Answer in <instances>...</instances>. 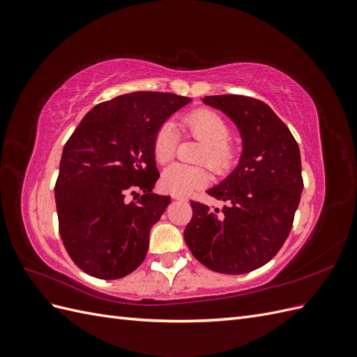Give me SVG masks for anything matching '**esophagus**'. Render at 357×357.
<instances>
[{"label":"esophagus","mask_w":357,"mask_h":357,"mask_svg":"<svg viewBox=\"0 0 357 357\" xmlns=\"http://www.w3.org/2000/svg\"><path fill=\"white\" fill-rule=\"evenodd\" d=\"M172 199H177V201H186V197L177 195V193H172Z\"/></svg>","instance_id":"esophagus-1"}]
</instances>
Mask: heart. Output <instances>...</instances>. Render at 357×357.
Here are the masks:
<instances>
[{
  "instance_id": "1",
  "label": "heart",
  "mask_w": 357,
  "mask_h": 357,
  "mask_svg": "<svg viewBox=\"0 0 357 357\" xmlns=\"http://www.w3.org/2000/svg\"><path fill=\"white\" fill-rule=\"evenodd\" d=\"M183 128L202 143L198 159L219 174L229 169L234 159V146L228 142L231 128L225 119L211 110H198L183 119ZM176 152V128L171 122L162 125L153 139V155L159 164H165ZM210 181V172L204 165L186 167L172 164L162 172L160 186L171 193H186L204 188Z\"/></svg>"
}]
</instances>
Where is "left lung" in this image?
<instances>
[{"instance_id": "8db88e82", "label": "left lung", "mask_w": 357, "mask_h": 357, "mask_svg": "<svg viewBox=\"0 0 357 357\" xmlns=\"http://www.w3.org/2000/svg\"><path fill=\"white\" fill-rule=\"evenodd\" d=\"M236 125L243 139L238 165L207 190L228 207L190 201L185 229L192 255L211 271L245 274L261 268L282 248L294 223L304 181L301 153L289 128L265 102L243 95L204 96Z\"/></svg>"}]
</instances>
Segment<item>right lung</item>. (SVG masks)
Returning a JSON list of instances; mask_svg holds the SVG:
<instances>
[{
  "mask_svg": "<svg viewBox=\"0 0 357 357\" xmlns=\"http://www.w3.org/2000/svg\"><path fill=\"white\" fill-rule=\"evenodd\" d=\"M192 100L132 92L95 105L63 147L55 201L59 234L82 271L116 280L144 261L152 226L171 201L159 178L153 139Z\"/></svg>",
  "mask_w": 357,
  "mask_h": 357,
  "instance_id": "obj_1",
  "label": "right lung"
}]
</instances>
